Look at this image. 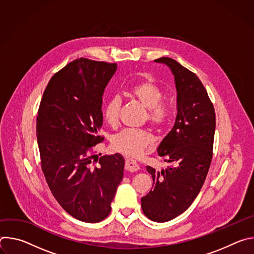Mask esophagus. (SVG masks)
I'll return each instance as SVG.
<instances>
[{"label":"esophagus","instance_id":"34e87169","mask_svg":"<svg viewBox=\"0 0 254 254\" xmlns=\"http://www.w3.org/2000/svg\"><path fill=\"white\" fill-rule=\"evenodd\" d=\"M126 170L128 172H135L139 170L138 164L133 160H127L126 161Z\"/></svg>","mask_w":254,"mask_h":254}]
</instances>
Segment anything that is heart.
<instances>
[{
  "mask_svg": "<svg viewBox=\"0 0 254 254\" xmlns=\"http://www.w3.org/2000/svg\"><path fill=\"white\" fill-rule=\"evenodd\" d=\"M128 94L138 100L147 108V119L155 127H162L167 125L171 117L170 107L162 102L163 92L152 80H142L132 85ZM122 99L113 96L108 100L103 110L104 121L111 127L119 124V114ZM153 143L151 133L144 129L126 128L115 134L112 138V146L115 151L129 158H136Z\"/></svg>",
  "mask_w": 254,
  "mask_h": 254,
  "instance_id": "b5f03b06",
  "label": "heart"
}]
</instances>
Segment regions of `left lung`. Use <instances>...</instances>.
Here are the masks:
<instances>
[{"mask_svg": "<svg viewBox=\"0 0 254 254\" xmlns=\"http://www.w3.org/2000/svg\"><path fill=\"white\" fill-rule=\"evenodd\" d=\"M172 71L177 89V118L158 147L170 164L157 171L147 166L154 188L141 198L149 219L167 222L185 212L198 196L207 177L216 127L214 106L198 76L169 57L156 59Z\"/></svg>", "mask_w": 254, "mask_h": 254, "instance_id": "left-lung-1", "label": "left lung"}]
</instances>
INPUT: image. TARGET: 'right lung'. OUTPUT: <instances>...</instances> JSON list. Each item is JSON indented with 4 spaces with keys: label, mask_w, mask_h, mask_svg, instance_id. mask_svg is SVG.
Instances as JSON below:
<instances>
[{
    "label": "right lung",
    "mask_w": 254,
    "mask_h": 254,
    "mask_svg": "<svg viewBox=\"0 0 254 254\" xmlns=\"http://www.w3.org/2000/svg\"><path fill=\"white\" fill-rule=\"evenodd\" d=\"M117 68V63L86 58L67 64L48 82L36 123L41 167L53 196L68 214L88 223L111 213L124 177L121 154L98 158L92 153L103 140L102 95Z\"/></svg>",
    "instance_id": "obj_1"
}]
</instances>
